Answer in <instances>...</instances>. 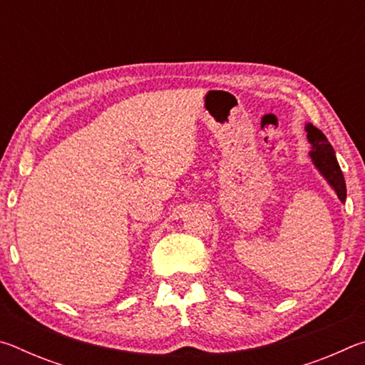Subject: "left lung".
<instances>
[{"label": "left lung", "instance_id": "1", "mask_svg": "<svg viewBox=\"0 0 365 365\" xmlns=\"http://www.w3.org/2000/svg\"><path fill=\"white\" fill-rule=\"evenodd\" d=\"M306 132H307V141L311 143L312 150L309 151L312 164L316 165V169L320 172L330 187L335 191L338 200L344 202L346 201V183L343 172L339 169V164L336 160V154L333 151V146L329 143L322 130H319L317 127H314L312 123H306Z\"/></svg>", "mask_w": 365, "mask_h": 365}]
</instances>
